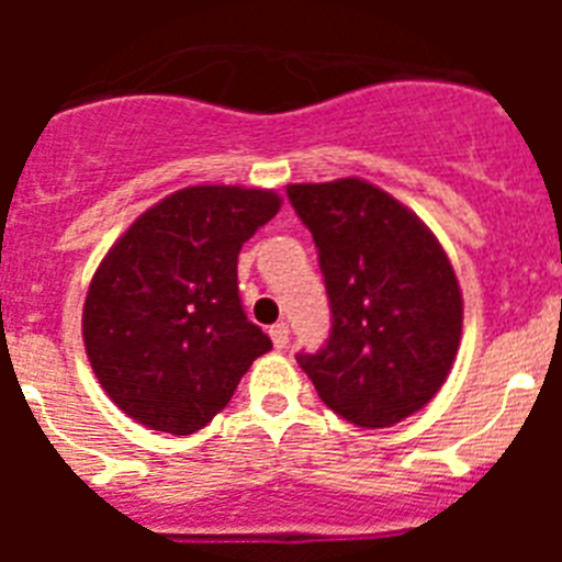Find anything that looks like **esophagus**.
<instances>
[{
	"mask_svg": "<svg viewBox=\"0 0 562 562\" xmlns=\"http://www.w3.org/2000/svg\"><path fill=\"white\" fill-rule=\"evenodd\" d=\"M270 337H272V346H276V349H284L286 342H290V326L286 324L270 326Z\"/></svg>",
	"mask_w": 562,
	"mask_h": 562,
	"instance_id": "obj_1",
	"label": "esophagus"
}]
</instances>
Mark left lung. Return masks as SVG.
<instances>
[{"label":"left lung","instance_id":"obj_1","mask_svg":"<svg viewBox=\"0 0 562 562\" xmlns=\"http://www.w3.org/2000/svg\"><path fill=\"white\" fill-rule=\"evenodd\" d=\"M310 227L331 306L324 349L295 355L317 396L357 428H391L448 380L461 340L450 258L416 213L357 177L286 188Z\"/></svg>","mask_w":562,"mask_h":562}]
</instances>
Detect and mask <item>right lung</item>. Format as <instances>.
Returning a JSON list of instances; mask_svg holds the SVG:
<instances>
[{"instance_id":"add662e5","label":"right lung","mask_w":562,"mask_h":562,"mask_svg":"<svg viewBox=\"0 0 562 562\" xmlns=\"http://www.w3.org/2000/svg\"><path fill=\"white\" fill-rule=\"evenodd\" d=\"M278 207L281 196L261 188H182L103 256L83 301V346L123 414L162 434H196L272 349L241 310L236 265Z\"/></svg>"}]
</instances>
